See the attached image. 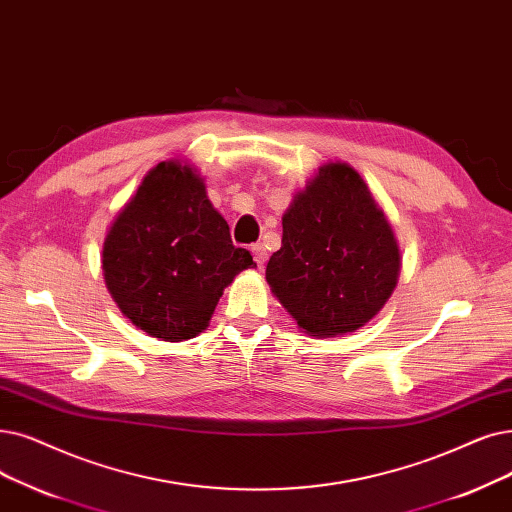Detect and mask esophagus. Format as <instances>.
Wrapping results in <instances>:
<instances>
[{"label":"esophagus","instance_id":"esophagus-1","mask_svg":"<svg viewBox=\"0 0 512 512\" xmlns=\"http://www.w3.org/2000/svg\"><path fill=\"white\" fill-rule=\"evenodd\" d=\"M251 251H253V257H255V261H257L259 268H263V263L268 261V249H265L261 242H257V244H253Z\"/></svg>","mask_w":512,"mask_h":512}]
</instances>
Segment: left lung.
<instances>
[{"instance_id": "obj_1", "label": "left lung", "mask_w": 512, "mask_h": 512, "mask_svg": "<svg viewBox=\"0 0 512 512\" xmlns=\"http://www.w3.org/2000/svg\"><path fill=\"white\" fill-rule=\"evenodd\" d=\"M399 251L358 171L330 163L282 217L265 268L274 295L311 337L358 330L391 297Z\"/></svg>"}]
</instances>
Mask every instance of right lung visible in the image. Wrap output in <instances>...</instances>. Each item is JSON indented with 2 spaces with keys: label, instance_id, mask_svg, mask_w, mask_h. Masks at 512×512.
I'll list each match as a JSON object with an SVG mask.
<instances>
[{
  "label": "right lung",
  "instance_id": "right-lung-1",
  "mask_svg": "<svg viewBox=\"0 0 512 512\" xmlns=\"http://www.w3.org/2000/svg\"><path fill=\"white\" fill-rule=\"evenodd\" d=\"M255 268L190 167L159 163L106 234L102 270L123 314L163 341L205 330L224 288Z\"/></svg>",
  "mask_w": 512,
  "mask_h": 512
}]
</instances>
